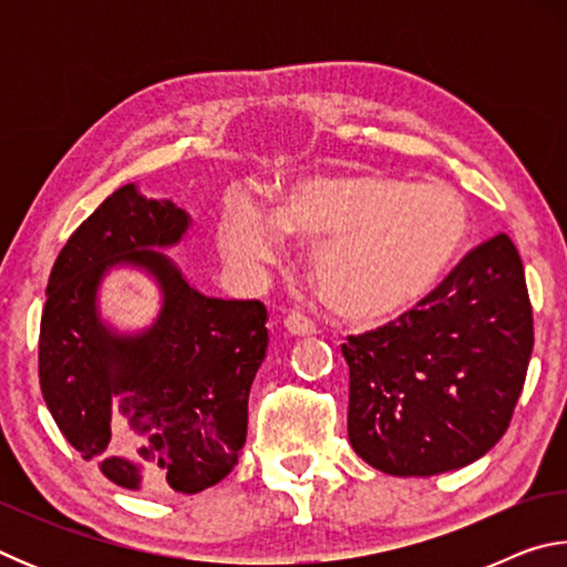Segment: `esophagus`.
I'll return each instance as SVG.
<instances>
[{
	"label": "esophagus",
	"mask_w": 567,
	"mask_h": 567,
	"mask_svg": "<svg viewBox=\"0 0 567 567\" xmlns=\"http://www.w3.org/2000/svg\"><path fill=\"white\" fill-rule=\"evenodd\" d=\"M285 330L295 334V338H307V334L315 332V322L310 318H305L302 312H290L285 318Z\"/></svg>",
	"instance_id": "1"
}]
</instances>
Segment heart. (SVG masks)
<instances>
[{
  "label": "heart",
  "instance_id": "1",
  "mask_svg": "<svg viewBox=\"0 0 567 567\" xmlns=\"http://www.w3.org/2000/svg\"><path fill=\"white\" fill-rule=\"evenodd\" d=\"M473 219L457 189L348 172L305 177L265 209L235 197L217 239L229 262H280L285 235L312 245V275L344 318L388 322L433 295L465 252Z\"/></svg>",
  "mask_w": 567,
  "mask_h": 567
}]
</instances>
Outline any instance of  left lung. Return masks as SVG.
<instances>
[{"mask_svg": "<svg viewBox=\"0 0 567 567\" xmlns=\"http://www.w3.org/2000/svg\"><path fill=\"white\" fill-rule=\"evenodd\" d=\"M533 352V307L513 239L497 235L385 328L348 338L350 445L398 477L465 467L511 425Z\"/></svg>", "mask_w": 567, "mask_h": 567, "instance_id": "1", "label": "left lung"}]
</instances>
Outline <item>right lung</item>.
I'll return each mask as SVG.
<instances>
[{"instance_id": "add662e5", "label": "right lung", "mask_w": 567, "mask_h": 567, "mask_svg": "<svg viewBox=\"0 0 567 567\" xmlns=\"http://www.w3.org/2000/svg\"><path fill=\"white\" fill-rule=\"evenodd\" d=\"M192 217L134 182L104 199L66 239L47 282L40 385L76 453L124 491L195 495L225 480L247 440V398L267 350L260 300L195 290L162 252ZM117 266L161 290L147 329L101 318L99 290Z\"/></svg>"}]
</instances>
